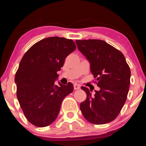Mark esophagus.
<instances>
[{"label": "esophagus", "instance_id": "1", "mask_svg": "<svg viewBox=\"0 0 146 146\" xmlns=\"http://www.w3.org/2000/svg\"><path fill=\"white\" fill-rule=\"evenodd\" d=\"M80 86L78 84H74V90H80Z\"/></svg>", "mask_w": 146, "mask_h": 146}]
</instances>
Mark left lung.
Masks as SVG:
<instances>
[{"mask_svg": "<svg viewBox=\"0 0 146 146\" xmlns=\"http://www.w3.org/2000/svg\"><path fill=\"white\" fill-rule=\"evenodd\" d=\"M79 51L90 63L91 73L100 91L92 97L89 89L81 87L87 97L80 104L84 117L94 124L115 120L126 101L131 71L122 52L105 41L76 40Z\"/></svg>", "mask_w": 146, "mask_h": 146, "instance_id": "1", "label": "left lung"}]
</instances>
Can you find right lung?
Returning a JSON list of instances; mask_svg holds the SVG:
<instances>
[{"mask_svg":"<svg viewBox=\"0 0 146 146\" xmlns=\"http://www.w3.org/2000/svg\"><path fill=\"white\" fill-rule=\"evenodd\" d=\"M73 40L58 36L42 39L33 44L21 59L15 82L17 97L29 122L43 127L53 123L62 102L73 91V85L55 80L66 58L76 49Z\"/></svg>","mask_w":146,"mask_h":146,"instance_id":"obj_1","label":"right lung"}]
</instances>
